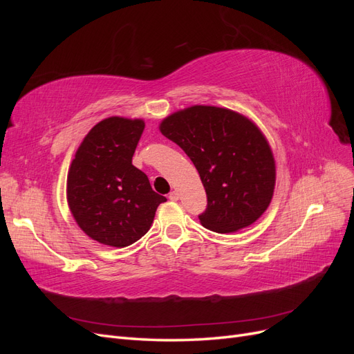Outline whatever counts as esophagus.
<instances>
[{"label": "esophagus", "instance_id": "34e87169", "mask_svg": "<svg viewBox=\"0 0 354 354\" xmlns=\"http://www.w3.org/2000/svg\"><path fill=\"white\" fill-rule=\"evenodd\" d=\"M168 198H169L171 201H178V198H180V195H178V192L173 190V192H171V194L168 195Z\"/></svg>", "mask_w": 354, "mask_h": 354}]
</instances>
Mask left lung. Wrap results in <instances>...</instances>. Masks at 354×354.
Instances as JSON below:
<instances>
[{
  "label": "left lung",
  "instance_id": "8db88e82",
  "mask_svg": "<svg viewBox=\"0 0 354 354\" xmlns=\"http://www.w3.org/2000/svg\"><path fill=\"white\" fill-rule=\"evenodd\" d=\"M159 130L183 149L207 192L203 227L230 233L259 220L274 190L272 149L254 122L216 106H192L167 116Z\"/></svg>",
  "mask_w": 354,
  "mask_h": 354
}]
</instances>
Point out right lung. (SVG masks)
<instances>
[{
  "label": "right lung",
  "mask_w": 354,
  "mask_h": 354,
  "mask_svg": "<svg viewBox=\"0 0 354 354\" xmlns=\"http://www.w3.org/2000/svg\"><path fill=\"white\" fill-rule=\"evenodd\" d=\"M143 120L111 116L84 137L71 164L68 203L85 234L124 248L151 229L159 203L147 176L133 165Z\"/></svg>",
  "instance_id": "1"
}]
</instances>
